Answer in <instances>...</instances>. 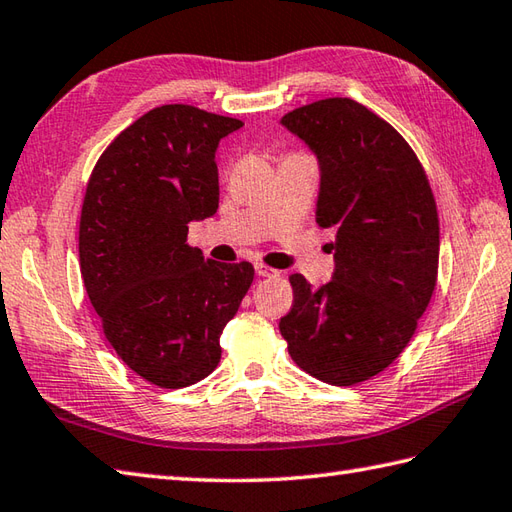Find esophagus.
<instances>
[{
	"label": "esophagus",
	"instance_id": "1",
	"mask_svg": "<svg viewBox=\"0 0 512 512\" xmlns=\"http://www.w3.org/2000/svg\"><path fill=\"white\" fill-rule=\"evenodd\" d=\"M255 270H257L259 277H277V270L268 268L266 264H255Z\"/></svg>",
	"mask_w": 512,
	"mask_h": 512
}]
</instances>
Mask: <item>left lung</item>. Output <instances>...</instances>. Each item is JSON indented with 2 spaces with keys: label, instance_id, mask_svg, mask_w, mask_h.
Masks as SVG:
<instances>
[{
  "label": "left lung",
  "instance_id": "left-lung-1",
  "mask_svg": "<svg viewBox=\"0 0 512 512\" xmlns=\"http://www.w3.org/2000/svg\"><path fill=\"white\" fill-rule=\"evenodd\" d=\"M281 125L319 158L317 224L334 233V275L321 288L290 275L279 330L303 372L358 385L402 354L436 290V198L416 151L361 103L314 101Z\"/></svg>",
  "mask_w": 512,
  "mask_h": 512
}]
</instances>
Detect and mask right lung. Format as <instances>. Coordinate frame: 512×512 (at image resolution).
I'll use <instances>...</instances> for the list:
<instances>
[{"label":"right lung","mask_w":512,"mask_h":512,"mask_svg":"<svg viewBox=\"0 0 512 512\" xmlns=\"http://www.w3.org/2000/svg\"><path fill=\"white\" fill-rule=\"evenodd\" d=\"M242 125L193 105L154 107L112 140L85 189V290L114 352L162 389L213 372L224 325L253 284V264L213 262L187 244L189 224L220 202L215 149Z\"/></svg>","instance_id":"obj_1"}]
</instances>
